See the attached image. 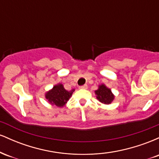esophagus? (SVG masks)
Instances as JSON below:
<instances>
[{
    "mask_svg": "<svg viewBox=\"0 0 159 159\" xmlns=\"http://www.w3.org/2000/svg\"><path fill=\"white\" fill-rule=\"evenodd\" d=\"M79 89H81V90H86V89H87V85L84 84L83 86H80Z\"/></svg>",
    "mask_w": 159,
    "mask_h": 159,
    "instance_id": "obj_1",
    "label": "esophagus"
}]
</instances>
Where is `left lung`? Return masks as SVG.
Returning a JSON list of instances; mask_svg holds the SVG:
<instances>
[{
    "instance_id": "left-lung-1",
    "label": "left lung",
    "mask_w": 159,
    "mask_h": 159,
    "mask_svg": "<svg viewBox=\"0 0 159 159\" xmlns=\"http://www.w3.org/2000/svg\"><path fill=\"white\" fill-rule=\"evenodd\" d=\"M95 94L98 101L105 105H109L114 99V95L111 92V90L104 84L98 86V90L95 91Z\"/></svg>"
}]
</instances>
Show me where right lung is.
Here are the masks:
<instances>
[{
    "label": "right lung",
    "instance_id": "add662e5",
    "mask_svg": "<svg viewBox=\"0 0 159 159\" xmlns=\"http://www.w3.org/2000/svg\"><path fill=\"white\" fill-rule=\"evenodd\" d=\"M74 91V89L72 90H66L62 84H57L54 85L52 89L45 93V96L51 105L62 107L67 103Z\"/></svg>",
    "mask_w": 159,
    "mask_h": 159
}]
</instances>
